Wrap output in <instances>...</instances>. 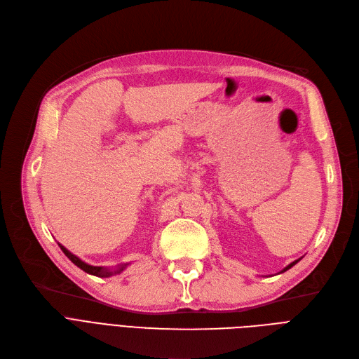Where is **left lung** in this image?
I'll return each instance as SVG.
<instances>
[{
    "mask_svg": "<svg viewBox=\"0 0 359 359\" xmlns=\"http://www.w3.org/2000/svg\"><path fill=\"white\" fill-rule=\"evenodd\" d=\"M298 262H299V259H298V260H294L292 263H290V265H288L287 268H284V269H282V271H280V273H282V272H285V271H288V269H291V268H292V266L295 265V263H298Z\"/></svg>",
    "mask_w": 359,
    "mask_h": 359,
    "instance_id": "left-lung-1",
    "label": "left lung"
}]
</instances>
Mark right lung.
Listing matches in <instances>:
<instances>
[{
    "mask_svg": "<svg viewBox=\"0 0 359 359\" xmlns=\"http://www.w3.org/2000/svg\"><path fill=\"white\" fill-rule=\"evenodd\" d=\"M58 244H60V243H58ZM60 248H61V250L65 253V256L74 263V265H77V266H79L80 269H83L84 272H87V273H90V275H94V276H99V278H109V276H111V275L121 273V272L126 268V265H128V263H123V265H118V268H115V269L102 268V266H91V265H88V263L83 262L80 257L72 255L69 250H67V249L62 246V244H60Z\"/></svg>",
    "mask_w": 359,
    "mask_h": 359,
    "instance_id": "right-lung-1",
    "label": "right lung"
}]
</instances>
